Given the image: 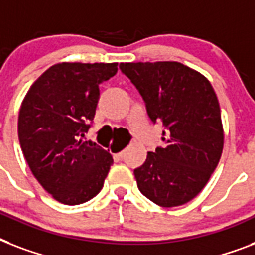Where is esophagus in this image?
I'll return each instance as SVG.
<instances>
[{"instance_id": "34e87169", "label": "esophagus", "mask_w": 255, "mask_h": 255, "mask_svg": "<svg viewBox=\"0 0 255 255\" xmlns=\"http://www.w3.org/2000/svg\"><path fill=\"white\" fill-rule=\"evenodd\" d=\"M124 153H126V151H122V152H119V153H116V157H118V159H122V157H123L124 156Z\"/></svg>"}]
</instances>
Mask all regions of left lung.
Segmentation results:
<instances>
[{
    "label": "left lung",
    "mask_w": 255,
    "mask_h": 255,
    "mask_svg": "<svg viewBox=\"0 0 255 255\" xmlns=\"http://www.w3.org/2000/svg\"><path fill=\"white\" fill-rule=\"evenodd\" d=\"M153 123L160 122L164 147L148 152L133 170L137 188L164 208L197 196L221 159L224 128L216 92L202 74L180 62L120 63Z\"/></svg>",
    "instance_id": "left-lung-1"
}]
</instances>
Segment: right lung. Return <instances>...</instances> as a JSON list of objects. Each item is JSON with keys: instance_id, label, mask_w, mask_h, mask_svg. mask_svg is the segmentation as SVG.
I'll return each mask as SVG.
<instances>
[{"instance_id": "right-lung-1", "label": "right lung", "mask_w": 255, "mask_h": 255, "mask_svg": "<svg viewBox=\"0 0 255 255\" xmlns=\"http://www.w3.org/2000/svg\"><path fill=\"white\" fill-rule=\"evenodd\" d=\"M118 63L62 62L47 69L22 100L18 137L34 177L57 201L78 205L103 188L112 156L85 132L94 120L99 85Z\"/></svg>"}]
</instances>
